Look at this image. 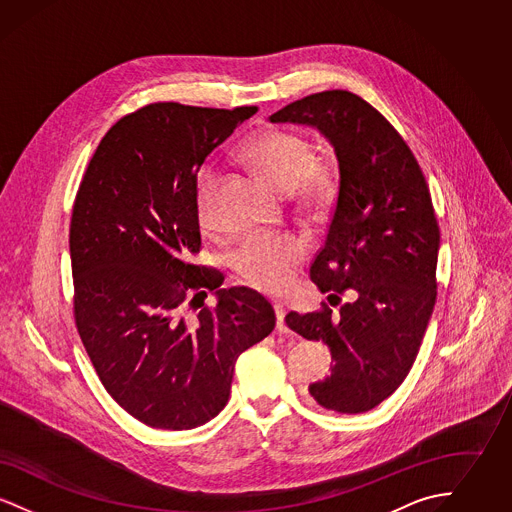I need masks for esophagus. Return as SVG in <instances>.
<instances>
[{
	"instance_id": "esophagus-1",
	"label": "esophagus",
	"mask_w": 512,
	"mask_h": 512,
	"mask_svg": "<svg viewBox=\"0 0 512 512\" xmlns=\"http://www.w3.org/2000/svg\"><path fill=\"white\" fill-rule=\"evenodd\" d=\"M274 313H276V330L280 332V334H290V328H288V324H286V309H284V305L282 303H274Z\"/></svg>"
}]
</instances>
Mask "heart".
<instances>
[{"mask_svg": "<svg viewBox=\"0 0 512 512\" xmlns=\"http://www.w3.org/2000/svg\"><path fill=\"white\" fill-rule=\"evenodd\" d=\"M244 159L257 167L282 194H295L307 209H322L334 194V176L315 159L313 144L295 132L267 130L244 147ZM220 174L205 165L197 176V217L213 224V201ZM307 242L293 234H259L244 240L232 253V268L251 286L268 293L284 292L293 272L307 257Z\"/></svg>", "mask_w": 512, "mask_h": 512, "instance_id": "b5f03b06", "label": "heart"}]
</instances>
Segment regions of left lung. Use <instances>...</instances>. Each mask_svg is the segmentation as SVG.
Listing matches in <instances>:
<instances>
[{
  "mask_svg": "<svg viewBox=\"0 0 512 512\" xmlns=\"http://www.w3.org/2000/svg\"><path fill=\"white\" fill-rule=\"evenodd\" d=\"M270 122L317 128L334 147L340 188L311 280L340 315L290 313L286 324L324 341L336 365L309 386L318 405L366 413L401 386L436 305L439 228L424 174L405 140L365 99L328 90L297 99Z\"/></svg>",
  "mask_w": 512,
  "mask_h": 512,
  "instance_id": "8db88e82",
  "label": "left lung"
}]
</instances>
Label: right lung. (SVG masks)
<instances>
[{
  "label": "right lung",
  "instance_id": "right-lung-1",
  "mask_svg": "<svg viewBox=\"0 0 512 512\" xmlns=\"http://www.w3.org/2000/svg\"><path fill=\"white\" fill-rule=\"evenodd\" d=\"M255 113L151 103L103 136L76 194V328L107 393L151 428L215 418L238 357L276 324L263 295L220 288L217 270L190 263L201 247L197 172ZM201 287L218 303L186 321L183 301Z\"/></svg>",
  "mask_w": 512,
  "mask_h": 512
}]
</instances>
